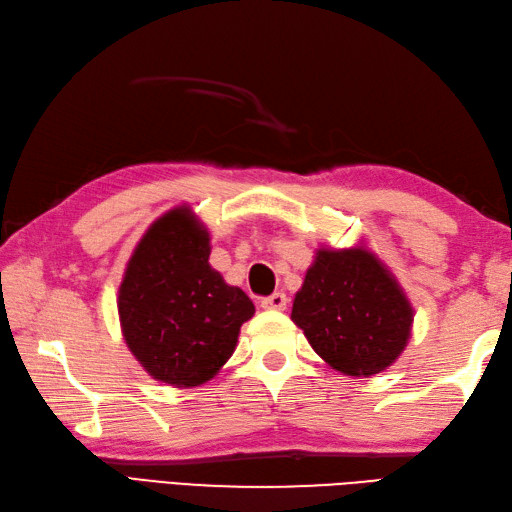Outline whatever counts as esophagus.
Instances as JSON below:
<instances>
[{
	"label": "esophagus",
	"instance_id": "1",
	"mask_svg": "<svg viewBox=\"0 0 512 512\" xmlns=\"http://www.w3.org/2000/svg\"><path fill=\"white\" fill-rule=\"evenodd\" d=\"M260 307H263V309H274V311H283L287 307V296L283 294V291H276V294H271V296L260 300Z\"/></svg>",
	"mask_w": 512,
	"mask_h": 512
}]
</instances>
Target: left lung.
Returning a JSON list of instances; mask_svg holds the SVG:
<instances>
[{
  "label": "left lung",
  "instance_id": "1",
  "mask_svg": "<svg viewBox=\"0 0 512 512\" xmlns=\"http://www.w3.org/2000/svg\"><path fill=\"white\" fill-rule=\"evenodd\" d=\"M291 320L333 369L369 378L404 351L413 309L367 249H320L294 298Z\"/></svg>",
  "mask_w": 512,
  "mask_h": 512
}]
</instances>
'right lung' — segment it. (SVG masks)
<instances>
[{
	"mask_svg": "<svg viewBox=\"0 0 512 512\" xmlns=\"http://www.w3.org/2000/svg\"><path fill=\"white\" fill-rule=\"evenodd\" d=\"M207 260L210 234L190 207H176L145 232L119 287L125 342L154 380L172 387L214 378L254 316L245 291Z\"/></svg>",
	"mask_w": 512,
	"mask_h": 512,
	"instance_id": "right-lung-1",
	"label": "right lung"
}]
</instances>
